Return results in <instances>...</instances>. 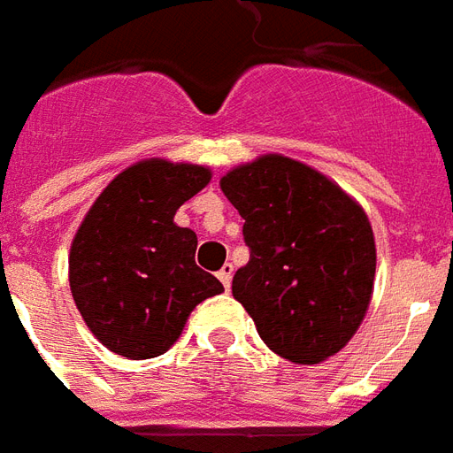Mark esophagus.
<instances>
[{"label": "esophagus", "mask_w": 453, "mask_h": 453, "mask_svg": "<svg viewBox=\"0 0 453 453\" xmlns=\"http://www.w3.org/2000/svg\"><path fill=\"white\" fill-rule=\"evenodd\" d=\"M219 280H222V285L226 287V289H229L231 287V277H234V265H231V263H226V265L222 267V270H219Z\"/></svg>", "instance_id": "1"}]
</instances>
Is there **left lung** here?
Instances as JSON below:
<instances>
[{"mask_svg": "<svg viewBox=\"0 0 453 453\" xmlns=\"http://www.w3.org/2000/svg\"><path fill=\"white\" fill-rule=\"evenodd\" d=\"M219 188L246 219L250 258L231 295L280 357L319 365L345 348L374 292L376 243L362 204L282 154L231 168Z\"/></svg>", "mask_w": 453, "mask_h": 453, "instance_id": "8db88e82", "label": "left lung"}]
</instances>
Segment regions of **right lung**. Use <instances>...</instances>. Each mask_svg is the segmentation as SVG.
Instances as JSON below:
<instances>
[{"instance_id":"1","label":"right lung","mask_w":453,"mask_h":453,"mask_svg":"<svg viewBox=\"0 0 453 453\" xmlns=\"http://www.w3.org/2000/svg\"><path fill=\"white\" fill-rule=\"evenodd\" d=\"M212 180L200 164L142 158L104 188L69 249V289L105 348L127 359L164 355L188 316L224 287L195 265L197 236L173 222Z\"/></svg>"}]
</instances>
